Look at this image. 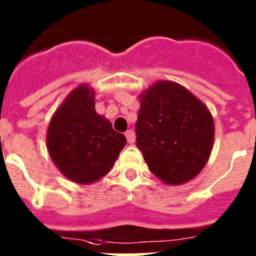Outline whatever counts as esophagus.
<instances>
[{"mask_svg": "<svg viewBox=\"0 0 256 256\" xmlns=\"http://www.w3.org/2000/svg\"><path fill=\"white\" fill-rule=\"evenodd\" d=\"M126 141H128V144H134L136 134H134V132H133L132 130H126Z\"/></svg>", "mask_w": 256, "mask_h": 256, "instance_id": "obj_1", "label": "esophagus"}]
</instances>
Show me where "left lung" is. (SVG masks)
Masks as SVG:
<instances>
[{
  "instance_id": "8db88e82",
  "label": "left lung",
  "mask_w": 256,
  "mask_h": 256,
  "mask_svg": "<svg viewBox=\"0 0 256 256\" xmlns=\"http://www.w3.org/2000/svg\"><path fill=\"white\" fill-rule=\"evenodd\" d=\"M137 148L166 184L195 178L209 160L214 122L206 106L178 83L160 80L140 94Z\"/></svg>"
}]
</instances>
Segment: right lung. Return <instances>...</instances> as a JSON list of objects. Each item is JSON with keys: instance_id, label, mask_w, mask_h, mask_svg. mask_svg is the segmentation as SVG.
<instances>
[{"instance_id": "obj_1", "label": "right lung", "mask_w": 256, "mask_h": 256, "mask_svg": "<svg viewBox=\"0 0 256 256\" xmlns=\"http://www.w3.org/2000/svg\"><path fill=\"white\" fill-rule=\"evenodd\" d=\"M47 150L68 180L94 183L110 172L126 146L124 134L94 110V92L76 87L56 110L47 130Z\"/></svg>"}]
</instances>
